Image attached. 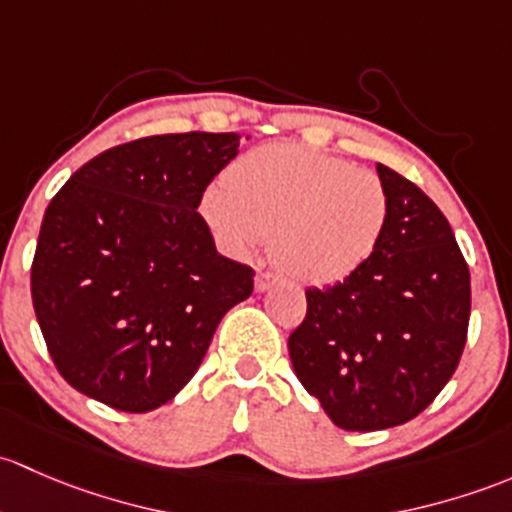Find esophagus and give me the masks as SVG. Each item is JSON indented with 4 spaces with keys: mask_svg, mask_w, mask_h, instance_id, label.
Listing matches in <instances>:
<instances>
[{
    "mask_svg": "<svg viewBox=\"0 0 512 512\" xmlns=\"http://www.w3.org/2000/svg\"><path fill=\"white\" fill-rule=\"evenodd\" d=\"M278 283V276H273V273H256L254 278V288L258 293L268 291V288H273Z\"/></svg>",
    "mask_w": 512,
    "mask_h": 512,
    "instance_id": "esophagus-1",
    "label": "esophagus"
}]
</instances>
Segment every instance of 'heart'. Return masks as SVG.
I'll use <instances>...</instances> for the list:
<instances>
[{"label": "heart", "mask_w": 512, "mask_h": 512, "mask_svg": "<svg viewBox=\"0 0 512 512\" xmlns=\"http://www.w3.org/2000/svg\"><path fill=\"white\" fill-rule=\"evenodd\" d=\"M199 214L236 258L273 239L276 261L305 286H335L370 263L389 224V194L370 170L303 145H266L231 162Z\"/></svg>", "instance_id": "heart-1"}]
</instances>
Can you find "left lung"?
<instances>
[{
	"mask_svg": "<svg viewBox=\"0 0 512 512\" xmlns=\"http://www.w3.org/2000/svg\"><path fill=\"white\" fill-rule=\"evenodd\" d=\"M389 194L379 249L347 281L305 291L288 337L295 377L345 431H379L424 412L456 372L471 315V276L441 209L377 165Z\"/></svg>",
	"mask_w": 512,
	"mask_h": 512,
	"instance_id": "8db88e82",
	"label": "left lung"
}]
</instances>
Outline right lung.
<instances>
[{
    "label": "right lung",
    "mask_w": 512,
    "mask_h": 512,
    "mask_svg": "<svg viewBox=\"0 0 512 512\" xmlns=\"http://www.w3.org/2000/svg\"><path fill=\"white\" fill-rule=\"evenodd\" d=\"M236 133L152 135L100 152L41 221L31 298L61 377L120 412L177 397L217 325L254 291L197 212Z\"/></svg>",
    "instance_id": "1"
}]
</instances>
